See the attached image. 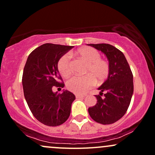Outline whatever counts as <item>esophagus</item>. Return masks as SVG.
<instances>
[{"instance_id": "obj_1", "label": "esophagus", "mask_w": 155, "mask_h": 155, "mask_svg": "<svg viewBox=\"0 0 155 155\" xmlns=\"http://www.w3.org/2000/svg\"><path fill=\"white\" fill-rule=\"evenodd\" d=\"M87 97V95L85 94H76V98L77 99H84Z\"/></svg>"}]
</instances>
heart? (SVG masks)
Masks as SVG:
<instances>
[{"mask_svg":"<svg viewBox=\"0 0 155 155\" xmlns=\"http://www.w3.org/2000/svg\"><path fill=\"white\" fill-rule=\"evenodd\" d=\"M76 54L87 63L84 71L87 75L83 76H74L67 83L68 88L75 94H84L93 86L102 84L108 78L110 71V63L101 58L100 53L91 47L82 48L76 52ZM58 69L64 77H69L72 74V65L71 56L64 54L58 62Z\"/></svg>","mask_w":155,"mask_h":155,"instance_id":"b5f03b06","label":"heart"}]
</instances>
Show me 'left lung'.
Here are the masks:
<instances>
[{
  "label": "left lung",
  "instance_id": "left-lung-1",
  "mask_svg": "<svg viewBox=\"0 0 155 155\" xmlns=\"http://www.w3.org/2000/svg\"><path fill=\"white\" fill-rule=\"evenodd\" d=\"M102 51L108 59L110 71L108 78L99 87L96 105L88 108L94 121L102 125L114 123L125 115L134 92L133 74L129 64L120 50L108 44H89Z\"/></svg>",
  "mask_w": 155,
  "mask_h": 155
}]
</instances>
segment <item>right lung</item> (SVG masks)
Masks as SVG:
<instances>
[{
    "label": "right lung",
    "mask_w": 155,
    "mask_h": 155,
    "mask_svg": "<svg viewBox=\"0 0 155 155\" xmlns=\"http://www.w3.org/2000/svg\"><path fill=\"white\" fill-rule=\"evenodd\" d=\"M73 46L45 44L29 55L22 76L23 89L32 115L42 124L58 126L71 114V105L76 99L68 91L53 92L54 87L64 86L58 73V61Z\"/></svg>",
    "instance_id": "obj_1"
}]
</instances>
